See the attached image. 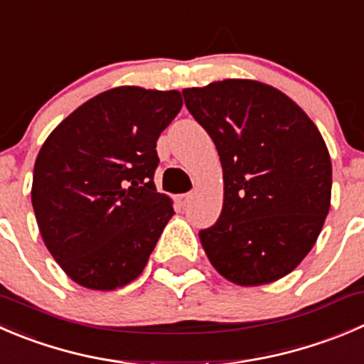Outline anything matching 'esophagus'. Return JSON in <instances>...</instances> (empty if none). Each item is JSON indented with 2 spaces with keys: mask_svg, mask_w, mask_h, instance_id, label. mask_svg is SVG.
Instances as JSON below:
<instances>
[{
  "mask_svg": "<svg viewBox=\"0 0 364 364\" xmlns=\"http://www.w3.org/2000/svg\"><path fill=\"white\" fill-rule=\"evenodd\" d=\"M190 199H192V193H179V196L176 197V200H178V203L181 204V206L188 204Z\"/></svg>",
  "mask_w": 364,
  "mask_h": 364,
  "instance_id": "1",
  "label": "esophagus"
}]
</instances>
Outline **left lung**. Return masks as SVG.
I'll use <instances>...</instances> for the list:
<instances>
[{
	"label": "left lung",
	"instance_id": "left-lung-1",
	"mask_svg": "<svg viewBox=\"0 0 364 364\" xmlns=\"http://www.w3.org/2000/svg\"><path fill=\"white\" fill-rule=\"evenodd\" d=\"M215 142L224 176L218 220L199 231L215 270L238 287L288 276L315 245L331 208L333 165L315 122L256 80L183 90Z\"/></svg>",
	"mask_w": 364,
	"mask_h": 364
}]
</instances>
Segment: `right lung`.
<instances>
[{
    "label": "right lung",
    "mask_w": 364,
    "mask_h": 364,
    "mask_svg": "<svg viewBox=\"0 0 364 364\" xmlns=\"http://www.w3.org/2000/svg\"><path fill=\"white\" fill-rule=\"evenodd\" d=\"M183 107L178 90L115 87L63 119L42 144L31 204L46 247L67 276L110 291L146 268L174 215L156 192V140Z\"/></svg>",
    "instance_id": "obj_1"
}]
</instances>
